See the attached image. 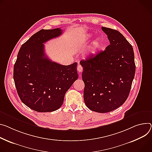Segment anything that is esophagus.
<instances>
[{"label":"esophagus","instance_id":"34e87169","mask_svg":"<svg viewBox=\"0 0 152 152\" xmlns=\"http://www.w3.org/2000/svg\"><path fill=\"white\" fill-rule=\"evenodd\" d=\"M77 71H78L79 73H81V72H82V70H83V68H82V65H80V64H78V65H77Z\"/></svg>","mask_w":152,"mask_h":152}]
</instances>
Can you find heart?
<instances>
[{"label":"heart","instance_id":"b5f03b06","mask_svg":"<svg viewBox=\"0 0 152 152\" xmlns=\"http://www.w3.org/2000/svg\"><path fill=\"white\" fill-rule=\"evenodd\" d=\"M93 36H94V34L93 33H87L85 34L79 40L77 45L79 46H82V45H86ZM102 45H103V39L99 37L96 38L90 45V47L89 48L90 53L92 54H95L96 51L102 48Z\"/></svg>","mask_w":152,"mask_h":152}]
</instances>
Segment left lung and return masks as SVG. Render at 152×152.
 <instances>
[{
  "label": "left lung",
  "mask_w": 152,
  "mask_h": 152,
  "mask_svg": "<svg viewBox=\"0 0 152 152\" xmlns=\"http://www.w3.org/2000/svg\"><path fill=\"white\" fill-rule=\"evenodd\" d=\"M110 45L94 56L80 62L86 106L107 113L121 106L129 95L136 66L133 47L120 32L102 27Z\"/></svg>",
  "instance_id": "left-lung-1"
}]
</instances>
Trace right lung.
I'll use <instances>...</instances> for the list:
<instances>
[{"mask_svg":"<svg viewBox=\"0 0 152 152\" xmlns=\"http://www.w3.org/2000/svg\"><path fill=\"white\" fill-rule=\"evenodd\" d=\"M61 28L41 30L20 47L13 78L22 102L38 112H51L62 105L64 96L77 79V63L62 65L46 56L44 45L59 37Z\"/></svg>","mask_w":152,"mask_h":152,"instance_id":"add662e5","label":"right lung"}]
</instances>
